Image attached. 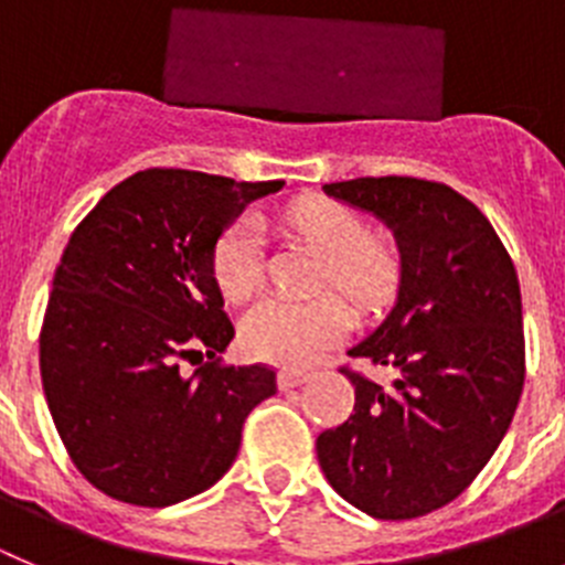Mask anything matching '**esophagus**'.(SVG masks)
Masks as SVG:
<instances>
[{
	"instance_id": "esophagus-1",
	"label": "esophagus",
	"mask_w": 565,
	"mask_h": 565,
	"mask_svg": "<svg viewBox=\"0 0 565 565\" xmlns=\"http://www.w3.org/2000/svg\"><path fill=\"white\" fill-rule=\"evenodd\" d=\"M309 380V371L307 369H281L278 371V388L289 391L295 385H301Z\"/></svg>"
}]
</instances>
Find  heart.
<instances>
[{
	"mask_svg": "<svg viewBox=\"0 0 565 565\" xmlns=\"http://www.w3.org/2000/svg\"><path fill=\"white\" fill-rule=\"evenodd\" d=\"M289 231L323 253L320 287H338L358 307L371 309L394 295L399 258L394 247L369 236L363 216L332 200H301L284 213ZM213 278L227 301H247L264 278L258 225L245 216L233 222L213 250ZM352 327V309L340 295L309 301L264 298L245 315L242 343L258 360L303 365L327 352Z\"/></svg>",
	"mask_w": 565,
	"mask_h": 565,
	"instance_id": "1",
	"label": "heart"
}]
</instances>
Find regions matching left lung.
Segmentation results:
<instances>
[{
    "mask_svg": "<svg viewBox=\"0 0 565 565\" xmlns=\"http://www.w3.org/2000/svg\"><path fill=\"white\" fill-rule=\"evenodd\" d=\"M323 191L391 227L399 292L388 318L349 349L394 371V383L340 369L354 414L318 436L320 470L365 515H428L472 484L515 416L526 374L515 264L490 220L450 185L360 177Z\"/></svg>",
    "mask_w": 565,
    "mask_h": 565,
    "instance_id": "8db88e82",
    "label": "left lung"
}]
</instances>
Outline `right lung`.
Here are the masks:
<instances>
[{
  "mask_svg": "<svg viewBox=\"0 0 565 565\" xmlns=\"http://www.w3.org/2000/svg\"><path fill=\"white\" fill-rule=\"evenodd\" d=\"M281 188L137 171L70 236L39 365L70 459L109 498L171 507L213 487L236 459L247 414L278 391L270 365L220 363L236 332L213 250L253 200ZM202 351L209 363L185 375L181 360Z\"/></svg>",
  "mask_w": 565,
  "mask_h": 565,
  "instance_id": "add662e5",
  "label": "right lung"
}]
</instances>
